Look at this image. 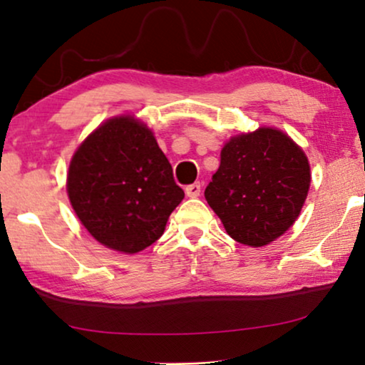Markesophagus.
I'll list each match as a JSON object with an SVG mask.
<instances>
[{
	"label": "esophagus",
	"instance_id": "1",
	"mask_svg": "<svg viewBox=\"0 0 365 365\" xmlns=\"http://www.w3.org/2000/svg\"><path fill=\"white\" fill-rule=\"evenodd\" d=\"M186 194L189 197H197L201 194V182H194L186 186Z\"/></svg>",
	"mask_w": 365,
	"mask_h": 365
}]
</instances>
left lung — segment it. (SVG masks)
Masks as SVG:
<instances>
[{
  "label": "left lung",
  "instance_id": "obj_1",
  "mask_svg": "<svg viewBox=\"0 0 365 365\" xmlns=\"http://www.w3.org/2000/svg\"><path fill=\"white\" fill-rule=\"evenodd\" d=\"M309 184L302 149L277 129L261 128L222 148L204 196L234 241L261 247L296 222Z\"/></svg>",
  "mask_w": 365,
  "mask_h": 365
}]
</instances>
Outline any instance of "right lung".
I'll use <instances>...</instances> for the list:
<instances>
[{
	"label": "right lung",
	"mask_w": 365,
	"mask_h": 365,
	"mask_svg": "<svg viewBox=\"0 0 365 365\" xmlns=\"http://www.w3.org/2000/svg\"><path fill=\"white\" fill-rule=\"evenodd\" d=\"M68 196L89 234L114 251L134 254L163 236L184 199L168 158L136 119H109L74 153Z\"/></svg>",
	"instance_id": "1"
}]
</instances>
